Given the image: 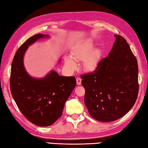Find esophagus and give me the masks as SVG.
Returning a JSON list of instances; mask_svg holds the SVG:
<instances>
[{
  "label": "esophagus",
  "mask_w": 148,
  "mask_h": 148,
  "mask_svg": "<svg viewBox=\"0 0 148 148\" xmlns=\"http://www.w3.org/2000/svg\"><path fill=\"white\" fill-rule=\"evenodd\" d=\"M76 84H77V85H78V86H79V85L82 84L81 78H79V77H77V78H76Z\"/></svg>",
  "instance_id": "1"
}]
</instances>
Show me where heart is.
<instances>
[{
	"mask_svg": "<svg viewBox=\"0 0 148 148\" xmlns=\"http://www.w3.org/2000/svg\"><path fill=\"white\" fill-rule=\"evenodd\" d=\"M94 41L91 38H86L74 45L71 52V57L66 56L64 59V65L69 72H74L77 69L75 61H83L82 67L87 72H92L98 67L101 59V51L94 49Z\"/></svg>",
	"mask_w": 148,
	"mask_h": 148,
	"instance_id": "obj_1",
	"label": "heart"
}]
</instances>
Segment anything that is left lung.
I'll return each mask as SVG.
<instances>
[{
  "label": "left lung",
  "mask_w": 148,
  "mask_h": 148,
  "mask_svg": "<svg viewBox=\"0 0 148 148\" xmlns=\"http://www.w3.org/2000/svg\"><path fill=\"white\" fill-rule=\"evenodd\" d=\"M114 36L116 41L108 57L93 72L82 76L86 106L91 116L102 122L124 116L134 106L138 93L136 57L123 37Z\"/></svg>",
  "instance_id": "obj_1"
}]
</instances>
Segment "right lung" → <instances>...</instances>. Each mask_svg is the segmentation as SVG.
<instances>
[{
  "label": "right lung",
  "mask_w": 148,
  "mask_h": 148,
  "mask_svg": "<svg viewBox=\"0 0 148 148\" xmlns=\"http://www.w3.org/2000/svg\"><path fill=\"white\" fill-rule=\"evenodd\" d=\"M49 38L39 33L27 39L17 50L12 64L10 91L17 107L32 123L40 127L53 124L62 116L65 102L76 86L74 76H60L51 71L42 78L27 73L23 57L30 45L41 38Z\"/></svg>",
  "instance_id": "1"
}]
</instances>
